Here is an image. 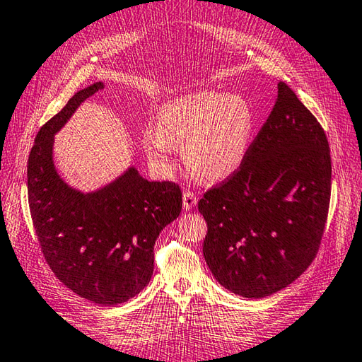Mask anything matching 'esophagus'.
I'll return each instance as SVG.
<instances>
[{
  "mask_svg": "<svg viewBox=\"0 0 362 362\" xmlns=\"http://www.w3.org/2000/svg\"><path fill=\"white\" fill-rule=\"evenodd\" d=\"M196 204H197V196L194 193H191V191L183 193V209L191 210L193 207H196Z\"/></svg>",
  "mask_w": 362,
  "mask_h": 362,
  "instance_id": "34e87169",
  "label": "esophagus"
}]
</instances>
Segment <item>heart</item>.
<instances>
[{"mask_svg": "<svg viewBox=\"0 0 362 362\" xmlns=\"http://www.w3.org/2000/svg\"><path fill=\"white\" fill-rule=\"evenodd\" d=\"M254 124L252 106L240 94L191 92L161 106L157 129L147 127L143 133V147L160 168L169 166L173 147H183L188 171L205 183H216L243 165Z\"/></svg>", "mask_w": 362, "mask_h": 362, "instance_id": "b5f03b06", "label": "heart"}]
</instances>
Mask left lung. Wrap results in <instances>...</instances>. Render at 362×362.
Returning <instances> with one entry per match:
<instances>
[{
    "label": "left lung",
    "instance_id": "8db88e82",
    "mask_svg": "<svg viewBox=\"0 0 362 362\" xmlns=\"http://www.w3.org/2000/svg\"><path fill=\"white\" fill-rule=\"evenodd\" d=\"M329 196L327 134L279 81L243 165L199 201L209 226L202 251L215 279L254 300L292 284L320 246Z\"/></svg>",
    "mask_w": 362,
    "mask_h": 362
}]
</instances>
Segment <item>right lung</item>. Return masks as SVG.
<instances>
[{"instance_id": "1", "label": "right lung", "mask_w": 362, "mask_h": 362, "mask_svg": "<svg viewBox=\"0 0 362 362\" xmlns=\"http://www.w3.org/2000/svg\"><path fill=\"white\" fill-rule=\"evenodd\" d=\"M102 81L78 90L39 130L28 160V199L47 264L64 286L102 306L129 301L153 274V246L182 210L171 182H148L134 166L94 191L70 187L53 160L54 134Z\"/></svg>"}]
</instances>
